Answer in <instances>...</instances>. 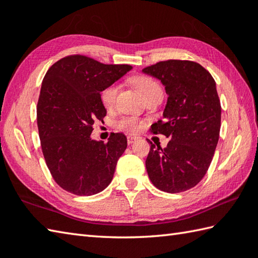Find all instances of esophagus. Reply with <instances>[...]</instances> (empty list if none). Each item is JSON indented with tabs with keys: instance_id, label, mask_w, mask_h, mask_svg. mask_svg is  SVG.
Returning <instances> with one entry per match:
<instances>
[{
	"instance_id": "34e87169",
	"label": "esophagus",
	"mask_w": 258,
	"mask_h": 258,
	"mask_svg": "<svg viewBox=\"0 0 258 258\" xmlns=\"http://www.w3.org/2000/svg\"><path fill=\"white\" fill-rule=\"evenodd\" d=\"M136 140H138V138H135V136H127V143L130 145L133 144Z\"/></svg>"
}]
</instances>
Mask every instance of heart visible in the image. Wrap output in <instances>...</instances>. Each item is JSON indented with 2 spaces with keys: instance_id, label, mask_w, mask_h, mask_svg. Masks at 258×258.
<instances>
[{
  "instance_id": "obj_1",
  "label": "heart",
  "mask_w": 258,
  "mask_h": 258,
  "mask_svg": "<svg viewBox=\"0 0 258 258\" xmlns=\"http://www.w3.org/2000/svg\"><path fill=\"white\" fill-rule=\"evenodd\" d=\"M132 84L135 86V89L140 92V94L143 96L144 100L149 98L155 94H162V89L158 85L157 82L146 75H136L131 79ZM117 94V85L111 84L106 86L101 92V101L103 105L105 107L112 106L115 102V97ZM117 127L122 131H126V132L134 133L138 132L142 127V122L135 117H123L120 118L117 124Z\"/></svg>"
}]
</instances>
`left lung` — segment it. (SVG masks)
Instances as JSON below:
<instances>
[{"label":"left lung","mask_w":258,"mask_h":258,"mask_svg":"<svg viewBox=\"0 0 258 258\" xmlns=\"http://www.w3.org/2000/svg\"><path fill=\"white\" fill-rule=\"evenodd\" d=\"M161 81L168 95L163 120L151 127L171 138L165 149L151 141L145 165L153 185L179 193L199 184L213 160L221 130V103L208 71L191 61L168 59L142 70Z\"/></svg>","instance_id":"8db88e82"}]
</instances>
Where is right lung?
<instances>
[{"mask_svg": "<svg viewBox=\"0 0 258 258\" xmlns=\"http://www.w3.org/2000/svg\"><path fill=\"white\" fill-rule=\"evenodd\" d=\"M131 70L71 55L54 63L43 79L37 103L42 152L54 180L70 193L91 196L112 182L126 136L112 133L103 143L91 134L95 120L106 115L101 92Z\"/></svg>", "mask_w": 258, "mask_h": 258, "instance_id": "add662e5", "label": "right lung"}]
</instances>
